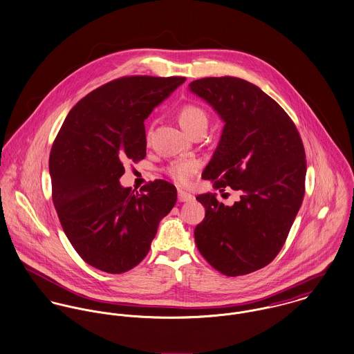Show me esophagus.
I'll list each match as a JSON object with an SVG mask.
<instances>
[{
	"label": "esophagus",
	"mask_w": 354,
	"mask_h": 354,
	"mask_svg": "<svg viewBox=\"0 0 354 354\" xmlns=\"http://www.w3.org/2000/svg\"><path fill=\"white\" fill-rule=\"evenodd\" d=\"M193 196L191 193L183 192V191H178V201L181 203H185V201H192Z\"/></svg>",
	"instance_id": "esophagus-1"
}]
</instances>
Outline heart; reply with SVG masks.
<instances>
[{
	"instance_id": "obj_1",
	"label": "heart",
	"mask_w": 354,
	"mask_h": 354,
	"mask_svg": "<svg viewBox=\"0 0 354 354\" xmlns=\"http://www.w3.org/2000/svg\"><path fill=\"white\" fill-rule=\"evenodd\" d=\"M178 123L181 129L191 135L196 129H207L208 116L205 111L197 105H185L178 112ZM197 169L198 163L196 161H177L169 166L167 173L176 183L185 185L191 181Z\"/></svg>"
}]
</instances>
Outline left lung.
Masks as SVG:
<instances>
[{
    "mask_svg": "<svg viewBox=\"0 0 354 354\" xmlns=\"http://www.w3.org/2000/svg\"><path fill=\"white\" fill-rule=\"evenodd\" d=\"M225 123L201 177L215 189L241 193L225 205L216 193L198 194L205 218L194 228L198 252L225 276H242L281 250L304 197L306 154L286 111L254 84L209 77L189 84ZM223 191V189H222Z\"/></svg>",
    "mask_w": 354,
    "mask_h": 354,
    "instance_id": "1",
    "label": "left lung"
}]
</instances>
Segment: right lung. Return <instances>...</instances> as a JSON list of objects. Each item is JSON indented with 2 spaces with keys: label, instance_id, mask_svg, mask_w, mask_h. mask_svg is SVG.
I'll list each match as a JSON object with an SVG mask.
<instances>
[{
  "label": "right lung",
  "instance_id": "right-lung-1",
  "mask_svg": "<svg viewBox=\"0 0 354 354\" xmlns=\"http://www.w3.org/2000/svg\"><path fill=\"white\" fill-rule=\"evenodd\" d=\"M184 77H124L78 101L50 154L53 201L64 234L86 263L124 273L147 256L162 219L177 201L173 184L156 180L140 193L124 188L123 162L146 157L143 122Z\"/></svg>",
  "mask_w": 354,
  "mask_h": 354
}]
</instances>
